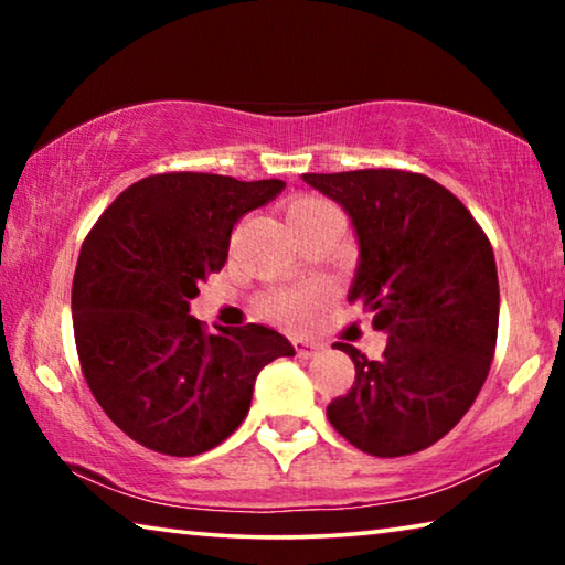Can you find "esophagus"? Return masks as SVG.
<instances>
[{"instance_id": "1", "label": "esophagus", "mask_w": 565, "mask_h": 565, "mask_svg": "<svg viewBox=\"0 0 565 565\" xmlns=\"http://www.w3.org/2000/svg\"><path fill=\"white\" fill-rule=\"evenodd\" d=\"M294 349H296V356L299 359H311V356H319V353L327 349L323 347L321 341H311V339H301V337H296L294 341Z\"/></svg>"}]
</instances>
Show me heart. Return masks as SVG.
I'll return each instance as SVG.
<instances>
[{
	"mask_svg": "<svg viewBox=\"0 0 565 565\" xmlns=\"http://www.w3.org/2000/svg\"><path fill=\"white\" fill-rule=\"evenodd\" d=\"M327 209H333V206L319 196H301L289 206V222H299V218L327 212ZM319 299H321L319 291L281 294V296H271V299H266L262 311L266 319H271L276 323H286V327H303V323L311 321Z\"/></svg>",
	"mask_w": 565,
	"mask_h": 565,
	"instance_id": "obj_1",
	"label": "heart"
}]
</instances>
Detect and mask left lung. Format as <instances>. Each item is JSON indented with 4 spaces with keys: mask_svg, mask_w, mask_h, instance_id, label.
I'll list each match as a JSON object with an SVG mask.
<instances>
[{
    "mask_svg": "<svg viewBox=\"0 0 565 565\" xmlns=\"http://www.w3.org/2000/svg\"><path fill=\"white\" fill-rule=\"evenodd\" d=\"M349 214L359 244L347 299L374 313L386 349L371 361L351 343L356 379L331 401V426L381 458L446 436L481 391L499 333L491 242L438 181L398 169L301 174Z\"/></svg>",
    "mask_w": 565,
    "mask_h": 565,
    "instance_id": "8db88e82",
    "label": "left lung"
}]
</instances>
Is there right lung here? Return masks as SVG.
<instances>
[{
  "mask_svg": "<svg viewBox=\"0 0 565 565\" xmlns=\"http://www.w3.org/2000/svg\"><path fill=\"white\" fill-rule=\"evenodd\" d=\"M284 181L218 174L147 177L92 228L72 286L84 379L114 424L169 456L204 454L248 414L259 371L294 356L262 323L206 333L191 317L199 281L222 271L234 224Z\"/></svg>",
  "mask_w": 565,
  "mask_h": 565,
  "instance_id": "right-lung-1",
  "label": "right lung"
}]
</instances>
